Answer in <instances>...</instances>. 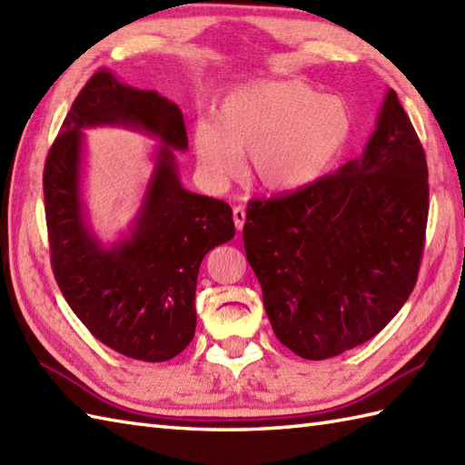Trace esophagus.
I'll return each mask as SVG.
<instances>
[{"label":"esophagus","instance_id":"1","mask_svg":"<svg viewBox=\"0 0 465 465\" xmlns=\"http://www.w3.org/2000/svg\"><path fill=\"white\" fill-rule=\"evenodd\" d=\"M233 223H235V227H238V232L243 230V225H245V207L243 205L233 207Z\"/></svg>","mask_w":465,"mask_h":465}]
</instances>
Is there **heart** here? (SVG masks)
Here are the masks:
<instances>
[{"label": "heart", "instance_id": "obj_1", "mask_svg": "<svg viewBox=\"0 0 465 465\" xmlns=\"http://www.w3.org/2000/svg\"><path fill=\"white\" fill-rule=\"evenodd\" d=\"M351 115L338 95L293 80H258L227 92L213 120L193 125V152L205 180L223 185L242 172L272 193L318 182L348 143Z\"/></svg>", "mask_w": 465, "mask_h": 465}]
</instances>
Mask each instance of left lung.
<instances>
[{
	"label": "left lung",
	"instance_id": "left-lung-1",
	"mask_svg": "<svg viewBox=\"0 0 465 465\" xmlns=\"http://www.w3.org/2000/svg\"><path fill=\"white\" fill-rule=\"evenodd\" d=\"M428 195L426 153L388 90L360 157L303 190L250 203L245 255L285 348L328 360L390 323L418 280Z\"/></svg>",
	"mask_w": 465,
	"mask_h": 465
}]
</instances>
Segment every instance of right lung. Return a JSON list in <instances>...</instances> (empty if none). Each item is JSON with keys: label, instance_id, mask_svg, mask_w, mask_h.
Returning <instances> with one entry per match:
<instances>
[{"label": "right lung", "instance_id": "obj_1", "mask_svg": "<svg viewBox=\"0 0 465 465\" xmlns=\"http://www.w3.org/2000/svg\"><path fill=\"white\" fill-rule=\"evenodd\" d=\"M104 124L143 131L161 142L131 232L114 244L96 238L81 197L83 130ZM185 150L180 107L100 69L75 97L45 160L55 282L85 328L134 360L165 361L187 348L195 333L202 260L235 233L230 205L182 185L175 152Z\"/></svg>", "mask_w": 465, "mask_h": 465}]
</instances>
